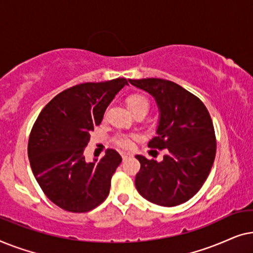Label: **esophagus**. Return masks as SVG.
I'll list each match as a JSON object with an SVG mask.
<instances>
[{"label": "esophagus", "instance_id": "obj_1", "mask_svg": "<svg viewBox=\"0 0 253 253\" xmlns=\"http://www.w3.org/2000/svg\"><path fill=\"white\" fill-rule=\"evenodd\" d=\"M121 157H122L123 160H126L127 158L131 157L130 153H126V152H121Z\"/></svg>", "mask_w": 253, "mask_h": 253}]
</instances>
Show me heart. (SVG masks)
I'll use <instances>...</instances> for the list:
<instances>
[{
	"mask_svg": "<svg viewBox=\"0 0 253 253\" xmlns=\"http://www.w3.org/2000/svg\"><path fill=\"white\" fill-rule=\"evenodd\" d=\"M126 106L132 114L136 112H141V110L147 113L148 108H150V103H148L147 99L140 94L130 95L126 99ZM136 138L137 136H133V134L122 133L115 138V144L122 148H131L133 146V140Z\"/></svg>",
	"mask_w": 253,
	"mask_h": 253,
	"instance_id": "heart-1",
	"label": "heart"
}]
</instances>
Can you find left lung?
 <instances>
[{
    "label": "left lung",
    "instance_id": "obj_1",
    "mask_svg": "<svg viewBox=\"0 0 253 253\" xmlns=\"http://www.w3.org/2000/svg\"><path fill=\"white\" fill-rule=\"evenodd\" d=\"M129 83L155 99L157 137L148 147L167 152L160 162L136 155L140 162L134 179L137 191L157 205H181L199 191L215 159L216 141L209 110L196 95L170 81L146 78Z\"/></svg>",
    "mask_w": 253,
    "mask_h": 253
}]
</instances>
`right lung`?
<instances>
[{
	"instance_id": "add662e5",
	"label": "right lung",
	"mask_w": 253,
	"mask_h": 253,
	"mask_svg": "<svg viewBox=\"0 0 253 253\" xmlns=\"http://www.w3.org/2000/svg\"><path fill=\"white\" fill-rule=\"evenodd\" d=\"M126 85V78H116L72 86L38 116L29 139L31 168L44 195L62 210L88 212L109 195L122 158L109 148L100 161L87 162L84 151L107 107Z\"/></svg>"
}]
</instances>
